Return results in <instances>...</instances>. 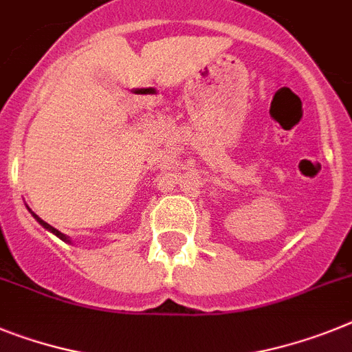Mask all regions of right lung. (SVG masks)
<instances>
[{"instance_id":"right-lung-1","label":"right lung","mask_w":352,"mask_h":352,"mask_svg":"<svg viewBox=\"0 0 352 352\" xmlns=\"http://www.w3.org/2000/svg\"><path fill=\"white\" fill-rule=\"evenodd\" d=\"M28 211H30V209H28ZM30 212H32V211H30ZM32 217H34V218H35V220L39 221L41 226H43V227H44V229H46V231L53 232V234L57 236V238H60V240H62V241H66V243H71V240H69V238H67V236H66V234H62V232H60V231H57V229H55V227H52V226H50V223H46V221H44V220H41V218H39V217H37V214H35V212H32Z\"/></svg>"}]
</instances>
